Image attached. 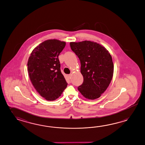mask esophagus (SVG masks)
I'll list each match as a JSON object with an SVG mask.
<instances>
[{"mask_svg": "<svg viewBox=\"0 0 145 145\" xmlns=\"http://www.w3.org/2000/svg\"><path fill=\"white\" fill-rule=\"evenodd\" d=\"M68 77H69V78H70V79H71V74H69V75H68Z\"/></svg>", "mask_w": 145, "mask_h": 145, "instance_id": "esophagus-1", "label": "esophagus"}]
</instances>
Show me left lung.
I'll list each match as a JSON object with an SVG mask.
<instances>
[{"instance_id": "1", "label": "left lung", "mask_w": 145, "mask_h": 145, "mask_svg": "<svg viewBox=\"0 0 145 145\" xmlns=\"http://www.w3.org/2000/svg\"><path fill=\"white\" fill-rule=\"evenodd\" d=\"M71 49L79 58L84 81L78 87L82 95L93 100L101 96L112 80L114 66L106 49L90 41L71 42Z\"/></svg>"}]
</instances>
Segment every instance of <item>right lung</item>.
I'll return each mask as SVG.
<instances>
[{"mask_svg":"<svg viewBox=\"0 0 145 145\" xmlns=\"http://www.w3.org/2000/svg\"><path fill=\"white\" fill-rule=\"evenodd\" d=\"M65 42L49 39L33 50L27 62L29 78L36 91L48 101L61 95L68 83L61 73L58 58Z\"/></svg>","mask_w":145,"mask_h":145,"instance_id":"right-lung-1","label":"right lung"}]
</instances>
